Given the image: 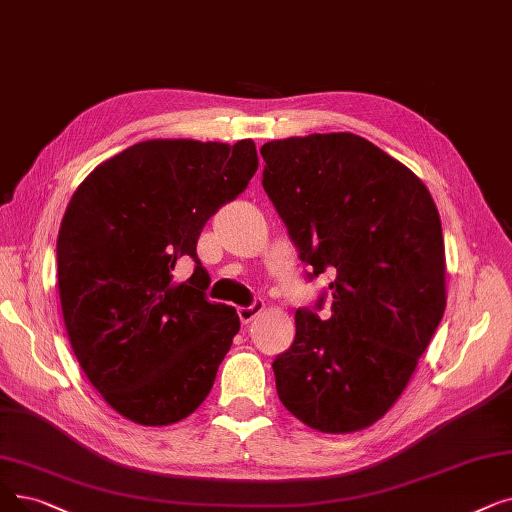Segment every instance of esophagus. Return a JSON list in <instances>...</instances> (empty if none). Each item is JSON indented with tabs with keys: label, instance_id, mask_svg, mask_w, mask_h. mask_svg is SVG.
Masks as SVG:
<instances>
[{
	"label": "esophagus",
	"instance_id": "obj_1",
	"mask_svg": "<svg viewBox=\"0 0 512 512\" xmlns=\"http://www.w3.org/2000/svg\"><path fill=\"white\" fill-rule=\"evenodd\" d=\"M263 307H265V303H263L261 299H255L249 307H240V309H238V318H240V322H242V324H249V322H253V320L261 314Z\"/></svg>",
	"mask_w": 512,
	"mask_h": 512
}]
</instances>
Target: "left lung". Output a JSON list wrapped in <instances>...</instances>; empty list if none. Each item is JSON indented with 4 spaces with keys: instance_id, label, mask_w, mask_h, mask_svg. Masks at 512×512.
Returning <instances> with one entry per match:
<instances>
[{
    "instance_id": "obj_1",
    "label": "left lung",
    "mask_w": 512,
    "mask_h": 512,
    "mask_svg": "<svg viewBox=\"0 0 512 512\" xmlns=\"http://www.w3.org/2000/svg\"><path fill=\"white\" fill-rule=\"evenodd\" d=\"M261 157L307 278L335 276L326 320L297 309L295 341L272 364L278 397L311 429L362 431L397 402L443 318L437 207L406 165L355 133L274 140Z\"/></svg>"
}]
</instances>
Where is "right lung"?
I'll return each mask as SVG.
<instances>
[{
	"mask_svg": "<svg viewBox=\"0 0 512 512\" xmlns=\"http://www.w3.org/2000/svg\"><path fill=\"white\" fill-rule=\"evenodd\" d=\"M257 167L253 140H146L98 165L66 207L56 244L66 335L104 402L131 422L184 420L215 383L240 320L207 299L196 242ZM182 256L197 268L173 283Z\"/></svg>",
	"mask_w": 512,
	"mask_h": 512,
	"instance_id": "obj_1",
	"label": "right lung"
}]
</instances>
